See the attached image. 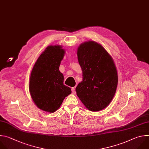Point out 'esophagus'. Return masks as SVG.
<instances>
[{"label":"esophagus","instance_id":"esophagus-1","mask_svg":"<svg viewBox=\"0 0 149 149\" xmlns=\"http://www.w3.org/2000/svg\"><path fill=\"white\" fill-rule=\"evenodd\" d=\"M72 92L73 93H75V87H72Z\"/></svg>","mask_w":149,"mask_h":149}]
</instances>
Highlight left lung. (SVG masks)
I'll list each match as a JSON object with an SVG mask.
<instances>
[{
    "instance_id": "1",
    "label": "left lung",
    "mask_w": 149,
    "mask_h": 149,
    "mask_svg": "<svg viewBox=\"0 0 149 149\" xmlns=\"http://www.w3.org/2000/svg\"><path fill=\"white\" fill-rule=\"evenodd\" d=\"M77 58L83 77L76 88L77 96L89 110L106 108L114 96L118 82L112 58L102 46L93 41L79 46Z\"/></svg>"
}]
</instances>
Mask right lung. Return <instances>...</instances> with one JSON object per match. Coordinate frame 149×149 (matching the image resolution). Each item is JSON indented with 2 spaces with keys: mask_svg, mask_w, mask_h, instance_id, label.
Masks as SVG:
<instances>
[{
  "mask_svg": "<svg viewBox=\"0 0 149 149\" xmlns=\"http://www.w3.org/2000/svg\"><path fill=\"white\" fill-rule=\"evenodd\" d=\"M65 50L60 46H50L39 56L32 70L29 91L35 104L40 109L53 113L71 93L63 84V75L58 69Z\"/></svg>",
  "mask_w": 149,
  "mask_h": 149,
  "instance_id": "obj_1",
  "label": "right lung"
}]
</instances>
